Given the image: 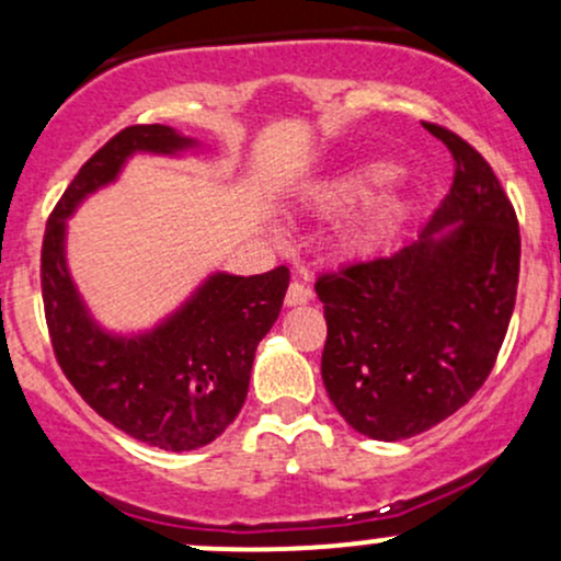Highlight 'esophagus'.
<instances>
[{"mask_svg": "<svg viewBox=\"0 0 561 561\" xmlns=\"http://www.w3.org/2000/svg\"><path fill=\"white\" fill-rule=\"evenodd\" d=\"M309 300H311V290L306 285H300V282H293V285L287 287L285 306H306Z\"/></svg>", "mask_w": 561, "mask_h": 561, "instance_id": "esophagus-1", "label": "esophagus"}]
</instances>
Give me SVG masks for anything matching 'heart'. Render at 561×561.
<instances>
[{
	"instance_id": "obj_1",
	"label": "heart",
	"mask_w": 561,
	"mask_h": 561,
	"mask_svg": "<svg viewBox=\"0 0 561 561\" xmlns=\"http://www.w3.org/2000/svg\"><path fill=\"white\" fill-rule=\"evenodd\" d=\"M393 178H397V168H393L391 162H370L359 170L343 172V175L332 178L328 183H319L317 188H311L309 194H306L304 205L306 210L319 215V218H335V215L354 210L356 205L370 199L375 188L386 186ZM399 210H402V202L389 199L383 202V205L373 207V210L362 215V218H356L341 237L343 255H373V252L389 239L391 224L399 215Z\"/></svg>"
}]
</instances>
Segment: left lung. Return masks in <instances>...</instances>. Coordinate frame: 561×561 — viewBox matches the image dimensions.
Masks as SVG:
<instances>
[{
	"label": "left lung",
	"mask_w": 561,
	"mask_h": 561,
	"mask_svg": "<svg viewBox=\"0 0 561 561\" xmlns=\"http://www.w3.org/2000/svg\"><path fill=\"white\" fill-rule=\"evenodd\" d=\"M455 178L417 239L317 279L322 380L343 421L378 442L434 428L482 389L519 282V224L484 157L439 125Z\"/></svg>",
	"instance_id": "8db88e82"
}]
</instances>
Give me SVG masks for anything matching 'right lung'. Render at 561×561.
I'll use <instances>...</instances> for the list:
<instances>
[{
  "label": "right lung",
  "instance_id": "right-lung-1",
  "mask_svg": "<svg viewBox=\"0 0 561 561\" xmlns=\"http://www.w3.org/2000/svg\"><path fill=\"white\" fill-rule=\"evenodd\" d=\"M205 151L168 125H135L95 151L47 220L42 298L60 370L111 426L170 453L210 445L242 410L257 343L274 328L290 271L237 276L213 271L151 330H106L73 285L66 257L69 218L95 191L116 183L135 153Z\"/></svg>",
  "mask_w": 561,
  "mask_h": 561
}]
</instances>
